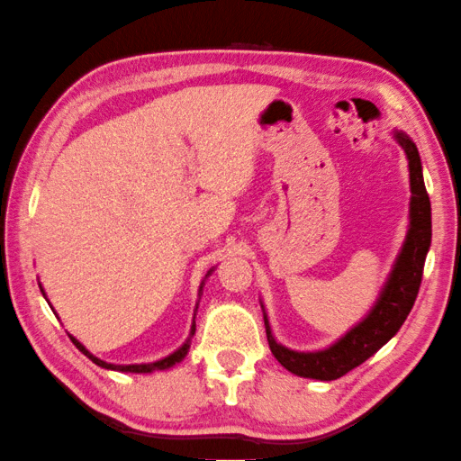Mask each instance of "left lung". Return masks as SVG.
<instances>
[{
	"label": "left lung",
	"mask_w": 461,
	"mask_h": 461,
	"mask_svg": "<svg viewBox=\"0 0 461 461\" xmlns=\"http://www.w3.org/2000/svg\"><path fill=\"white\" fill-rule=\"evenodd\" d=\"M396 139L404 149L406 157H409L412 192L411 229L402 251L398 255L394 271L390 274V280L374 311L356 329H351L341 341L316 353H298L277 345L276 339L271 337L266 316V333L271 353L288 372L302 375V378L327 382L337 380L347 372H351L353 367L364 364L367 357H372L382 345H386L398 333V329L402 327V322L411 312L414 300H417L422 267H425L427 251L431 247V202H429L425 181H422L417 147L404 132H396Z\"/></svg>",
	"instance_id": "1"
}]
</instances>
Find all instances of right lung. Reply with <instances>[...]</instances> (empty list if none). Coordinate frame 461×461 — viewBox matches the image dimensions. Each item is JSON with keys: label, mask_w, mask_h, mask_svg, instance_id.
Wrapping results in <instances>:
<instances>
[{"label": "right lung", "mask_w": 461, "mask_h": 461, "mask_svg": "<svg viewBox=\"0 0 461 461\" xmlns=\"http://www.w3.org/2000/svg\"><path fill=\"white\" fill-rule=\"evenodd\" d=\"M194 330H195V324H192V335H194ZM71 341L75 343V347H77V349L81 351V353H86V356L94 361L95 366H100V367H105V369H116V372H134V374H149V372H155V369H167V367H171V366H176L177 361H181L185 357V353H187V347H190V343H185L184 347H181V349H177L176 353H171L169 357H165V359H161V361H155V364H140V366H114V364H105V361H102V359H97L95 356H92V353H89L86 347H83L77 339L75 337H71Z\"/></svg>", "instance_id": "add662e5"}]
</instances>
